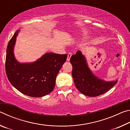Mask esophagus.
<instances>
[{
  "instance_id": "esophagus-1",
  "label": "esophagus",
  "mask_w": 130,
  "mask_h": 130,
  "mask_svg": "<svg viewBox=\"0 0 130 130\" xmlns=\"http://www.w3.org/2000/svg\"><path fill=\"white\" fill-rule=\"evenodd\" d=\"M72 54L71 53H69L68 54V57H67V61H70V57H71Z\"/></svg>"
}]
</instances>
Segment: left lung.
I'll use <instances>...</instances> for the list:
<instances>
[{
	"mask_svg": "<svg viewBox=\"0 0 130 130\" xmlns=\"http://www.w3.org/2000/svg\"><path fill=\"white\" fill-rule=\"evenodd\" d=\"M70 61L73 67L72 74L74 84L83 94L90 97L99 96L109 91L117 83V80L107 82L94 76L80 51L72 55Z\"/></svg>",
	"mask_w": 130,
	"mask_h": 130,
	"instance_id": "left-lung-1",
	"label": "left lung"
}]
</instances>
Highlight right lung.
<instances>
[{"label": "right lung", "instance_id": "add662e5", "mask_svg": "<svg viewBox=\"0 0 130 130\" xmlns=\"http://www.w3.org/2000/svg\"><path fill=\"white\" fill-rule=\"evenodd\" d=\"M18 30L8 43L6 58V72L10 83L26 95L39 98L53 91L57 74L68 55L47 53L31 63H21L16 60L14 47Z\"/></svg>", "mask_w": 130, "mask_h": 130}]
</instances>
